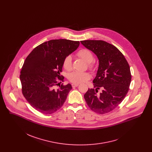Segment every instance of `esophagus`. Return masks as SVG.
Wrapping results in <instances>:
<instances>
[{
    "mask_svg": "<svg viewBox=\"0 0 152 152\" xmlns=\"http://www.w3.org/2000/svg\"><path fill=\"white\" fill-rule=\"evenodd\" d=\"M79 86V84H72V86L73 88H75V87H77Z\"/></svg>",
    "mask_w": 152,
    "mask_h": 152,
    "instance_id": "34e87169",
    "label": "esophagus"
}]
</instances>
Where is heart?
Instances as JSON below:
<instances>
[{
	"label": "heart",
	"instance_id": "b5f03b06",
	"mask_svg": "<svg viewBox=\"0 0 152 152\" xmlns=\"http://www.w3.org/2000/svg\"><path fill=\"white\" fill-rule=\"evenodd\" d=\"M77 55L80 58H83L88 63L89 69L93 70L94 69V64L92 63L94 60V56L92 52L88 49L83 48L77 52ZM63 66L66 70L70 71L72 68V57L67 56L64 60ZM91 76L88 72H83L79 71H73L68 76V79L73 84H79L86 82L90 79Z\"/></svg>",
	"mask_w": 152,
	"mask_h": 152
}]
</instances>
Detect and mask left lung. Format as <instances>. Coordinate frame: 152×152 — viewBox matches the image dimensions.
Here are the masks:
<instances>
[{
	"instance_id": "left-lung-1",
	"label": "left lung",
	"mask_w": 152,
	"mask_h": 152,
	"mask_svg": "<svg viewBox=\"0 0 152 152\" xmlns=\"http://www.w3.org/2000/svg\"><path fill=\"white\" fill-rule=\"evenodd\" d=\"M97 56L99 65L93 81L95 89H89L84 99L90 109L99 114L111 112L123 101L131 82L130 67L123 53L115 46L103 40L80 41ZM102 89L98 94V89Z\"/></svg>"
}]
</instances>
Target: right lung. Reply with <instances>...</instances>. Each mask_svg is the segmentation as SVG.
<instances>
[{
  "mask_svg": "<svg viewBox=\"0 0 152 152\" xmlns=\"http://www.w3.org/2000/svg\"><path fill=\"white\" fill-rule=\"evenodd\" d=\"M79 41L55 39L35 48L26 58L20 80L22 94L29 104L46 115L55 113L65 102L72 87L70 84L59 86L62 81L64 60L79 46Z\"/></svg>",
  "mask_w": 152,
  "mask_h": 152,
  "instance_id": "add662e5",
  "label": "right lung"
}]
</instances>
